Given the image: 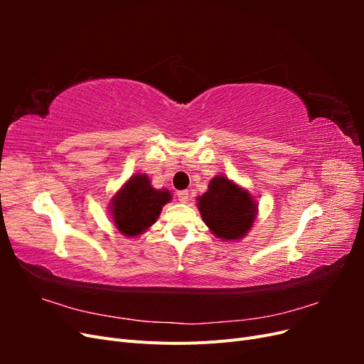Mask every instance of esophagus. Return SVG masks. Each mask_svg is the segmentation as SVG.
<instances>
[{
	"label": "esophagus",
	"mask_w": 364,
	"mask_h": 364,
	"mask_svg": "<svg viewBox=\"0 0 364 364\" xmlns=\"http://www.w3.org/2000/svg\"><path fill=\"white\" fill-rule=\"evenodd\" d=\"M178 199H179L181 203H188V200H190V193L186 191V190L179 191V193H178Z\"/></svg>",
	"instance_id": "34e87169"
}]
</instances>
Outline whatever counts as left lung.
<instances>
[{"label":"left lung","instance_id":"1","mask_svg":"<svg viewBox=\"0 0 364 364\" xmlns=\"http://www.w3.org/2000/svg\"><path fill=\"white\" fill-rule=\"evenodd\" d=\"M197 208L209 230L225 241L243 238L258 213L252 194L222 174L213 178L208 191L197 197Z\"/></svg>","mask_w":364,"mask_h":364}]
</instances>
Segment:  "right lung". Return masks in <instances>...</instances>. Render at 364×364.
<instances>
[{"label": "right lung", "mask_w": 364, "mask_h": 364, "mask_svg": "<svg viewBox=\"0 0 364 364\" xmlns=\"http://www.w3.org/2000/svg\"><path fill=\"white\" fill-rule=\"evenodd\" d=\"M170 200L168 190H155L147 174H135L112 197L109 209L119 234L136 237L156 222Z\"/></svg>", "instance_id": "1"}]
</instances>
